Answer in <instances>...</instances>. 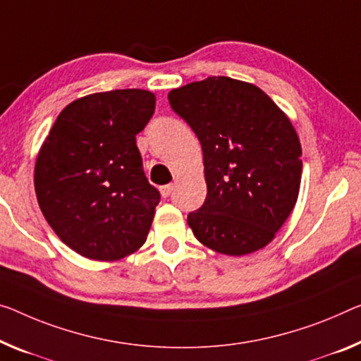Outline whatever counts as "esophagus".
Wrapping results in <instances>:
<instances>
[{
  "mask_svg": "<svg viewBox=\"0 0 361 361\" xmlns=\"http://www.w3.org/2000/svg\"><path fill=\"white\" fill-rule=\"evenodd\" d=\"M173 190H174V185L173 184H168V185H163L161 188H159V192H161V195L164 197V198H168L171 193H173Z\"/></svg>",
  "mask_w": 361,
  "mask_h": 361,
  "instance_id": "34e87169",
  "label": "esophagus"
}]
</instances>
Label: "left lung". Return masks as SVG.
Instances as JSON below:
<instances>
[{
	"mask_svg": "<svg viewBox=\"0 0 361 361\" xmlns=\"http://www.w3.org/2000/svg\"><path fill=\"white\" fill-rule=\"evenodd\" d=\"M168 98L202 143L208 192L187 218L193 235L229 257L268 245L300 190L302 147L290 119L262 88L223 75Z\"/></svg>",
	"mask_w": 361,
	"mask_h": 361,
	"instance_id": "left-lung-1",
	"label": "left lung"
}]
</instances>
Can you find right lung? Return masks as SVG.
I'll return each mask as SVG.
<instances>
[{
	"mask_svg": "<svg viewBox=\"0 0 361 361\" xmlns=\"http://www.w3.org/2000/svg\"><path fill=\"white\" fill-rule=\"evenodd\" d=\"M154 104V93L140 88L82 97L61 111L38 152V204L82 257L114 262L147 240L159 192L143 173L135 135Z\"/></svg>",
	"mask_w": 361,
	"mask_h": 361,
	"instance_id": "obj_1",
	"label": "right lung"
}]
</instances>
